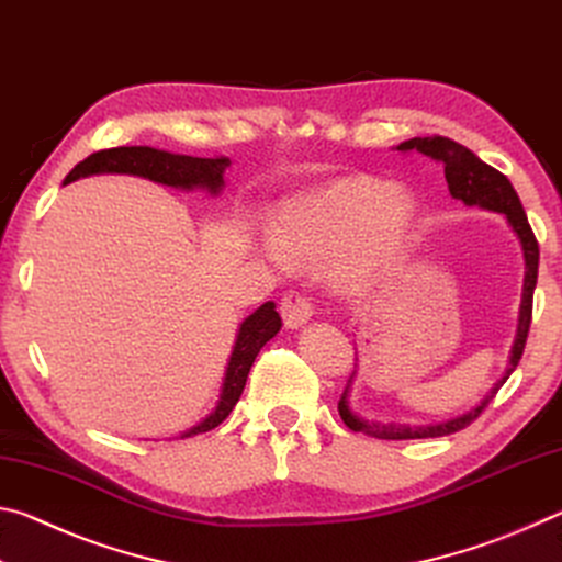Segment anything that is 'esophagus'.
Here are the masks:
<instances>
[{
  "label": "esophagus",
  "mask_w": 562,
  "mask_h": 562,
  "mask_svg": "<svg viewBox=\"0 0 562 562\" xmlns=\"http://www.w3.org/2000/svg\"><path fill=\"white\" fill-rule=\"evenodd\" d=\"M280 312L284 319V327L288 329H297L302 325H307L312 317V302L304 297L300 292H288L280 302Z\"/></svg>",
  "instance_id": "34e87169"
}]
</instances>
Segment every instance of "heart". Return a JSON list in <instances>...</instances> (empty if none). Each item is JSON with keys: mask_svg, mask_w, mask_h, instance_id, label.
Returning a JSON list of instances; mask_svg holds the SVG:
<instances>
[{"mask_svg": "<svg viewBox=\"0 0 562 562\" xmlns=\"http://www.w3.org/2000/svg\"><path fill=\"white\" fill-rule=\"evenodd\" d=\"M416 198L372 176H339L284 198L262 237L270 262L327 260L341 284L372 278L402 250L416 221Z\"/></svg>", "mask_w": 562, "mask_h": 562, "instance_id": "b5f03b06", "label": "heart"}]
</instances>
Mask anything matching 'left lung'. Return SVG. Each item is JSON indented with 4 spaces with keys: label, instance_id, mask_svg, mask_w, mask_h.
I'll return each mask as SVG.
<instances>
[{
    "label": "left lung",
    "instance_id": "left-lung-1",
    "mask_svg": "<svg viewBox=\"0 0 562 562\" xmlns=\"http://www.w3.org/2000/svg\"><path fill=\"white\" fill-rule=\"evenodd\" d=\"M396 150H416V154L429 156L436 164L443 166V176L446 183H449V193L465 205H475L483 207V211H493V213H503L510 225V231L516 233L520 240V250H522V262H526V278H522V294H520V312H518V329H516V339H513L510 347V357H508V369L496 384L491 386V392L481 398V404H475L471 412H465L461 416L446 418V422L439 424H426V426H408V424H382V422H364L359 418L349 406V389L351 382L357 376V364L355 372H351L349 382L345 386V394L339 398V416L351 431H361L367 436H374V439H386V441H396V439H436V436H449L456 434L469 426L471 422L481 416L483 408L491 404V398L498 394V389L506 384V379L513 374V369L518 367V361L522 357V349H526V339H528V329H530V317H532V292H536V282H538V260H540V250H538V240L532 235L526 211H522L520 198L516 190H513L510 180L498 173L496 168H491L488 164L469 150L461 144H456L451 138L443 136H426V138H412L398 144Z\"/></svg>",
    "mask_w": 562,
    "mask_h": 562
}]
</instances>
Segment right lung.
Segmentation results:
<instances>
[{"mask_svg":"<svg viewBox=\"0 0 562 562\" xmlns=\"http://www.w3.org/2000/svg\"><path fill=\"white\" fill-rule=\"evenodd\" d=\"M227 166H231V158L225 156L193 158V156L168 154V150H158L150 146H119V148L97 150V154L83 158L81 164H76L71 168V173L64 178V186L87 176L126 173V176L148 178L154 180V183L180 188V190L205 188L211 195H217L225 186L223 173ZM280 327H282V319L278 315V310H274V302H265L262 307L255 310L250 317H245L240 329H237L231 359H227L217 406L213 408L211 416L203 418L201 424L180 434V439H188V436H195V434H205L215 429L217 424L225 422L227 414L233 412V406L243 394L255 357H258V351L268 345L274 335H278Z\"/></svg>","mask_w":562,"mask_h":562,"instance_id":"right-lung-1","label":"right lung"}]
</instances>
